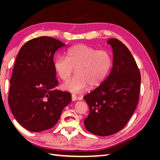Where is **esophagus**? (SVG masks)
I'll use <instances>...</instances> for the list:
<instances>
[{
  "mask_svg": "<svg viewBox=\"0 0 160 160\" xmlns=\"http://www.w3.org/2000/svg\"><path fill=\"white\" fill-rule=\"evenodd\" d=\"M77 96L75 94H72L71 95V99L72 101H75V100H77Z\"/></svg>",
  "mask_w": 160,
  "mask_h": 160,
  "instance_id": "34e87169",
  "label": "esophagus"
}]
</instances>
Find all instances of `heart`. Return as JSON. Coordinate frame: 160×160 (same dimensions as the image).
<instances>
[{
  "instance_id": "obj_1",
  "label": "heart",
  "mask_w": 160,
  "mask_h": 160,
  "mask_svg": "<svg viewBox=\"0 0 160 160\" xmlns=\"http://www.w3.org/2000/svg\"><path fill=\"white\" fill-rule=\"evenodd\" d=\"M111 65L112 58L109 51L77 45L67 51V58H57L54 68L62 81L68 79L75 69L76 75L65 82L62 88L72 93H79L88 85L89 88H94L102 83Z\"/></svg>"
}]
</instances>
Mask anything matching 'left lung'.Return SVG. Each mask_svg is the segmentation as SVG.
I'll return each mask as SVG.
<instances>
[{
  "mask_svg": "<svg viewBox=\"0 0 160 160\" xmlns=\"http://www.w3.org/2000/svg\"><path fill=\"white\" fill-rule=\"evenodd\" d=\"M113 67L106 79L83 97L89 108L86 129L99 136L118 133L126 125L137 108L141 75L132 53L122 42L109 38Z\"/></svg>",
  "mask_w": 160,
  "mask_h": 160,
  "instance_id": "8db88e82",
  "label": "left lung"
}]
</instances>
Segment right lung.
<instances>
[{"label":"right lung","mask_w":160,"mask_h":160,"mask_svg":"<svg viewBox=\"0 0 160 160\" xmlns=\"http://www.w3.org/2000/svg\"><path fill=\"white\" fill-rule=\"evenodd\" d=\"M66 44L43 36L27 41L20 49L10 80L8 104L24 128L39 132L52 128L71 101L69 92L57 90L55 52Z\"/></svg>","instance_id":"1"}]
</instances>
